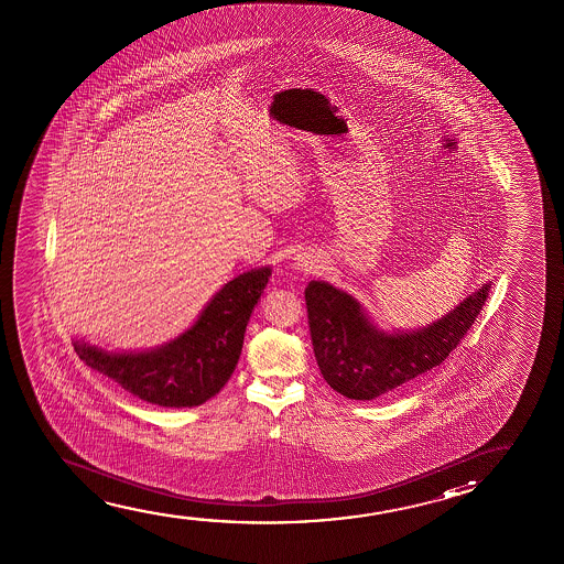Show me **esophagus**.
<instances>
[{
  "label": "esophagus",
  "mask_w": 564,
  "mask_h": 564,
  "mask_svg": "<svg viewBox=\"0 0 564 564\" xmlns=\"http://www.w3.org/2000/svg\"><path fill=\"white\" fill-rule=\"evenodd\" d=\"M318 253L308 248V250H301V252L294 256L293 268L299 273H311V271L318 268Z\"/></svg>",
  "instance_id": "1"
}]
</instances>
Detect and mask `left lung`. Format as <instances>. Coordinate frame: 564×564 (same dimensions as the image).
Masks as SVG:
<instances>
[{
  "mask_svg": "<svg viewBox=\"0 0 564 564\" xmlns=\"http://www.w3.org/2000/svg\"><path fill=\"white\" fill-rule=\"evenodd\" d=\"M490 283L466 296L433 324L411 332H384L365 306L327 281H311L304 299L312 347L329 388L349 400H376L441 367L474 326Z\"/></svg>",
  "mask_w": 564,
  "mask_h": 564,
  "instance_id": "left-lung-1",
  "label": "left lung"
}]
</instances>
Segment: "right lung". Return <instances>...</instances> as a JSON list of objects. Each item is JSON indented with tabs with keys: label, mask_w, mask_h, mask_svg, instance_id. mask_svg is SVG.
I'll use <instances>...</instances> for the list:
<instances>
[{
	"label": "right lung",
	"mask_w": 564,
	"mask_h": 564,
	"mask_svg": "<svg viewBox=\"0 0 564 564\" xmlns=\"http://www.w3.org/2000/svg\"><path fill=\"white\" fill-rule=\"evenodd\" d=\"M271 268L245 271L220 286L184 334L143 351H107L75 339L79 359L139 400L161 408H196L220 392L237 368L246 326Z\"/></svg>",
	"instance_id": "right-lung-1"
}]
</instances>
